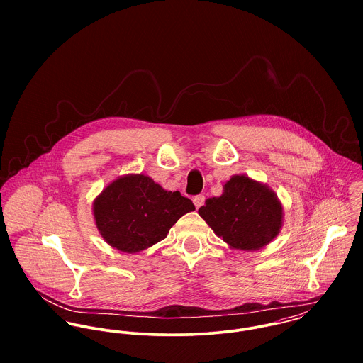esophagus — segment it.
<instances>
[{"mask_svg": "<svg viewBox=\"0 0 363 363\" xmlns=\"http://www.w3.org/2000/svg\"><path fill=\"white\" fill-rule=\"evenodd\" d=\"M204 201H206V197L203 196V194H200V196H196L194 199H193V203H194V207L199 208L201 207L203 204H204Z\"/></svg>", "mask_w": 363, "mask_h": 363, "instance_id": "1", "label": "esophagus"}]
</instances>
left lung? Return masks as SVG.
Instances as JSON below:
<instances>
[{"label":"left lung","mask_w":363,"mask_h":363,"mask_svg":"<svg viewBox=\"0 0 363 363\" xmlns=\"http://www.w3.org/2000/svg\"><path fill=\"white\" fill-rule=\"evenodd\" d=\"M200 216L218 238L235 250L255 252L272 242L284 223V207L267 184L235 174L219 197L206 200Z\"/></svg>","instance_id":"left-lung-1"}]
</instances>
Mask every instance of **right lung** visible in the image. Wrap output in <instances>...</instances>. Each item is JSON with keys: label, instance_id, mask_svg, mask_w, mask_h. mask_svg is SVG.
Listing matches in <instances>:
<instances>
[{"label": "right lung", "instance_id": "right-lung-1", "mask_svg": "<svg viewBox=\"0 0 363 363\" xmlns=\"http://www.w3.org/2000/svg\"><path fill=\"white\" fill-rule=\"evenodd\" d=\"M190 199L167 191L143 173L124 174L108 183L92 206L104 242L123 253H138L163 240L170 228L194 211Z\"/></svg>", "mask_w": 363, "mask_h": 363}]
</instances>
